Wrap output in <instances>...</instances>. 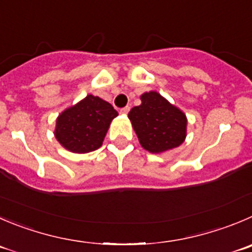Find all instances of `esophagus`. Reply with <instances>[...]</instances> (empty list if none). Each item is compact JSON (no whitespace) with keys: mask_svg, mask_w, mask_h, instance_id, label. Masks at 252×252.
<instances>
[{"mask_svg":"<svg viewBox=\"0 0 252 252\" xmlns=\"http://www.w3.org/2000/svg\"><path fill=\"white\" fill-rule=\"evenodd\" d=\"M128 111H130V107L128 106H125V107H122V109H120V114H122V115H127Z\"/></svg>","mask_w":252,"mask_h":252,"instance_id":"34e87169","label":"esophagus"}]
</instances>
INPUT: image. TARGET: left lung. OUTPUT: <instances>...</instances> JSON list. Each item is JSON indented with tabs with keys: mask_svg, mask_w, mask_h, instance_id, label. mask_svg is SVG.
Masks as SVG:
<instances>
[{
	"mask_svg": "<svg viewBox=\"0 0 252 252\" xmlns=\"http://www.w3.org/2000/svg\"><path fill=\"white\" fill-rule=\"evenodd\" d=\"M141 100L142 104L128 112L141 146L152 153H159L183 143L186 115L156 92L146 93Z\"/></svg>",
	"mask_w": 252,
	"mask_h": 252,
	"instance_id": "obj_1",
	"label": "left lung"
}]
</instances>
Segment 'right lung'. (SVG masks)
<instances>
[{
    "label": "right lung",
    "instance_id": "1",
    "mask_svg": "<svg viewBox=\"0 0 252 252\" xmlns=\"http://www.w3.org/2000/svg\"><path fill=\"white\" fill-rule=\"evenodd\" d=\"M117 115L111 104L88 95L75 106L62 112L57 120L56 137L71 152H92L101 147L110 122Z\"/></svg>",
    "mask_w": 252,
    "mask_h": 252
}]
</instances>
